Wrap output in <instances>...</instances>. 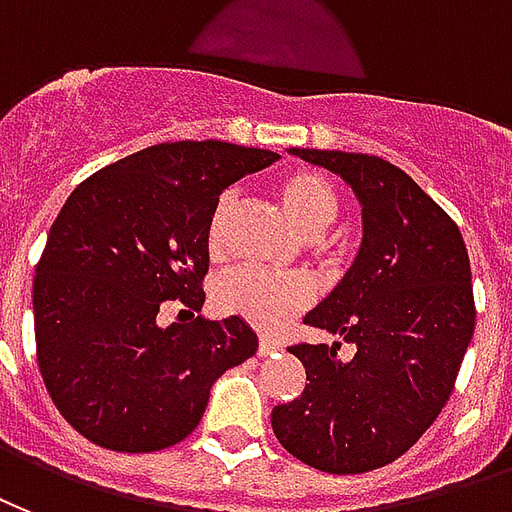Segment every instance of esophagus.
I'll use <instances>...</instances> for the list:
<instances>
[{
	"label": "esophagus",
	"mask_w": 512,
	"mask_h": 512,
	"mask_svg": "<svg viewBox=\"0 0 512 512\" xmlns=\"http://www.w3.org/2000/svg\"><path fill=\"white\" fill-rule=\"evenodd\" d=\"M278 349H281V343L272 341V338H264V335H261V338H259V357H270V354H275Z\"/></svg>",
	"instance_id": "1"
}]
</instances>
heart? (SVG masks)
<instances>
[{
  "label": "heart",
  "instance_id": "1",
  "mask_svg": "<svg viewBox=\"0 0 512 512\" xmlns=\"http://www.w3.org/2000/svg\"><path fill=\"white\" fill-rule=\"evenodd\" d=\"M275 196L286 218L305 240H316L338 215V196L333 185L311 169H294L275 182ZM234 210V193H223L207 223V251L223 253L226 223ZM311 302V286L300 275H272L261 270H234L215 286V305L229 316H240L259 330H281L283 324L305 311Z\"/></svg>",
  "mask_w": 512,
  "mask_h": 512
}]
</instances>
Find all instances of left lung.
I'll return each mask as SVG.
<instances>
[{"instance_id":"obj_1","label":"left lung","mask_w":512,"mask_h":512,"mask_svg":"<svg viewBox=\"0 0 512 512\" xmlns=\"http://www.w3.org/2000/svg\"><path fill=\"white\" fill-rule=\"evenodd\" d=\"M333 171L363 204L360 253L305 316L340 341L297 343L300 398L272 409V431L294 458L330 475L393 464L431 428L453 393L475 333L472 270L455 220L393 163L338 149H289Z\"/></svg>"}]
</instances>
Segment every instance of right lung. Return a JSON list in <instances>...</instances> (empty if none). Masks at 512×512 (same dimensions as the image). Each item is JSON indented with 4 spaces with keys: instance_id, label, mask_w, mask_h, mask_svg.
I'll return each instance as SVG.
<instances>
[{
    "instance_id": "obj_1",
    "label": "right lung",
    "mask_w": 512,
    "mask_h": 512,
    "mask_svg": "<svg viewBox=\"0 0 512 512\" xmlns=\"http://www.w3.org/2000/svg\"><path fill=\"white\" fill-rule=\"evenodd\" d=\"M275 160L226 141L155 144L70 193L37 261L32 308L48 395L89 442L119 453L177 445L212 382L256 354L240 316L196 313L220 193ZM177 304L189 319L163 328L157 313Z\"/></svg>"
}]
</instances>
